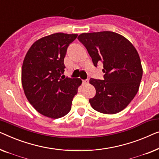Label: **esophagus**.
<instances>
[{"label": "esophagus", "mask_w": 159, "mask_h": 159, "mask_svg": "<svg viewBox=\"0 0 159 159\" xmlns=\"http://www.w3.org/2000/svg\"><path fill=\"white\" fill-rule=\"evenodd\" d=\"M82 82L84 84H87L89 83V79H86V80H82Z\"/></svg>", "instance_id": "esophagus-1"}]
</instances>
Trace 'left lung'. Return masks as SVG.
Returning <instances> with one entry per match:
<instances>
[{"label":"left lung","instance_id":"1","mask_svg":"<svg viewBox=\"0 0 159 159\" xmlns=\"http://www.w3.org/2000/svg\"><path fill=\"white\" fill-rule=\"evenodd\" d=\"M86 47L93 66L103 63L104 79H90L96 95L89 102L93 109L116 114L124 109L137 93L143 69L139 55L123 36L115 32L83 33L78 37Z\"/></svg>","mask_w":159,"mask_h":159}]
</instances>
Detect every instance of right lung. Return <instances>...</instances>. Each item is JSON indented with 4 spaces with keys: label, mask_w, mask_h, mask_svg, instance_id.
Returning <instances> with one entry per match:
<instances>
[{
    "label": "right lung",
    "mask_w": 159,
    "mask_h": 159,
    "mask_svg": "<svg viewBox=\"0 0 159 159\" xmlns=\"http://www.w3.org/2000/svg\"><path fill=\"white\" fill-rule=\"evenodd\" d=\"M77 36L55 33L42 37L32 44L24 60V93L36 110L46 117L57 119L66 115L82 83L80 79L62 75L67 49Z\"/></svg>",
    "instance_id": "add662e5"
}]
</instances>
